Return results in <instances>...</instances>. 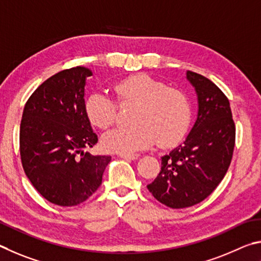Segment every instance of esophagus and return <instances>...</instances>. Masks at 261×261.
I'll return each mask as SVG.
<instances>
[{"label":"esophagus","mask_w":261,"mask_h":261,"mask_svg":"<svg viewBox=\"0 0 261 261\" xmlns=\"http://www.w3.org/2000/svg\"><path fill=\"white\" fill-rule=\"evenodd\" d=\"M139 153H120L119 157L123 159H129V161H135V159L139 158Z\"/></svg>","instance_id":"obj_1"}]
</instances>
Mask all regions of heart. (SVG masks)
<instances>
[{
    "label": "heart",
    "mask_w": 261,
    "mask_h": 261,
    "mask_svg": "<svg viewBox=\"0 0 261 261\" xmlns=\"http://www.w3.org/2000/svg\"><path fill=\"white\" fill-rule=\"evenodd\" d=\"M114 91L121 105H136L129 127H117L103 136L109 151L133 153L157 142L161 148L185 138L191 120V104L184 91L148 74H135L117 82ZM85 111L94 126L107 129L118 116V104L105 93L90 94Z\"/></svg>",
    "instance_id": "heart-1"
}]
</instances>
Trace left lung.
<instances>
[{
    "mask_svg": "<svg viewBox=\"0 0 261 261\" xmlns=\"http://www.w3.org/2000/svg\"><path fill=\"white\" fill-rule=\"evenodd\" d=\"M195 87L198 114L186 141L162 157V170L147 186L158 202L185 208L208 197L225 177L235 147V122L227 96L213 82L187 72Z\"/></svg>",
    "mask_w": 261,
    "mask_h": 261,
    "instance_id": "left-lung-1",
    "label": "left lung"
}]
</instances>
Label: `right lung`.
Wrapping results in <instances>:
<instances>
[{"label": "right lung", "mask_w": 261, "mask_h": 261, "mask_svg": "<svg viewBox=\"0 0 261 261\" xmlns=\"http://www.w3.org/2000/svg\"><path fill=\"white\" fill-rule=\"evenodd\" d=\"M89 68L63 70L40 85L27 99L19 132L22 168L40 195L59 206H75L102 184L111 156H93L97 143L85 111Z\"/></svg>", "instance_id": "right-lung-1"}]
</instances>
